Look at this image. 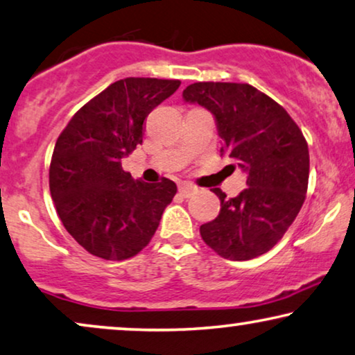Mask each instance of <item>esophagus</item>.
<instances>
[{
	"label": "esophagus",
	"instance_id": "obj_1",
	"mask_svg": "<svg viewBox=\"0 0 355 355\" xmlns=\"http://www.w3.org/2000/svg\"><path fill=\"white\" fill-rule=\"evenodd\" d=\"M178 191L183 198H189L194 193V187H193V184H189V183H182L178 187Z\"/></svg>",
	"mask_w": 355,
	"mask_h": 355
}]
</instances>
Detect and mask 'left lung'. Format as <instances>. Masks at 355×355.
<instances>
[{"instance_id": "left-lung-1", "label": "left lung", "mask_w": 355, "mask_h": 355, "mask_svg": "<svg viewBox=\"0 0 355 355\" xmlns=\"http://www.w3.org/2000/svg\"><path fill=\"white\" fill-rule=\"evenodd\" d=\"M216 117L220 154L248 173L238 196L220 188V212L204 223V243L230 261L262 256L283 238L301 211L309 183V148L301 128L266 93L248 83L198 82L183 89Z\"/></svg>"}]
</instances>
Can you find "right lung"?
Returning a JSON list of instances; mask_svg holds the SVG:
<instances>
[{
    "instance_id": "obj_1",
    "label": "right lung",
    "mask_w": 355,
    "mask_h": 355,
    "mask_svg": "<svg viewBox=\"0 0 355 355\" xmlns=\"http://www.w3.org/2000/svg\"><path fill=\"white\" fill-rule=\"evenodd\" d=\"M180 80H117L73 114L59 135L49 191L62 225L93 256L125 261L148 246L177 184L133 180L122 157L143 143L144 119Z\"/></svg>"
}]
</instances>
